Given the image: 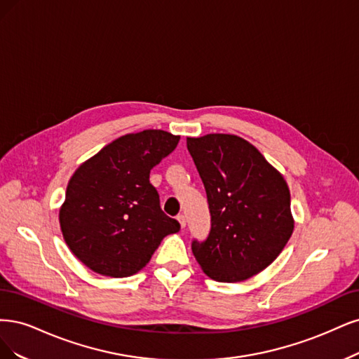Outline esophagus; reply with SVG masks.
<instances>
[{"mask_svg": "<svg viewBox=\"0 0 359 359\" xmlns=\"http://www.w3.org/2000/svg\"><path fill=\"white\" fill-rule=\"evenodd\" d=\"M177 221H179V224H180L182 228L187 226V217H184V215H179V216H177Z\"/></svg>", "mask_w": 359, "mask_h": 359, "instance_id": "1", "label": "esophagus"}]
</instances>
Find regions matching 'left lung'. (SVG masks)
Here are the masks:
<instances>
[{
	"instance_id": "obj_1",
	"label": "left lung",
	"mask_w": 359,
	"mask_h": 359,
	"mask_svg": "<svg viewBox=\"0 0 359 359\" xmlns=\"http://www.w3.org/2000/svg\"><path fill=\"white\" fill-rule=\"evenodd\" d=\"M210 210V233L192 240L203 271L234 283L258 274L279 257L294 231L291 194L259 150L231 134L187 138Z\"/></svg>"
}]
</instances>
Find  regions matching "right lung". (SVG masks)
Returning <instances> with one entry per match:
<instances>
[{
    "label": "right lung",
    "mask_w": 359,
    "mask_h": 359,
    "mask_svg": "<svg viewBox=\"0 0 359 359\" xmlns=\"http://www.w3.org/2000/svg\"><path fill=\"white\" fill-rule=\"evenodd\" d=\"M180 140L161 130L126 134L80 165L68 182L60 222L65 243L88 269L128 277L140 271L180 224L159 205L150 170Z\"/></svg>",
    "instance_id": "right-lung-1"
}]
</instances>
